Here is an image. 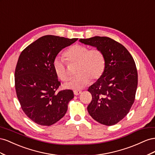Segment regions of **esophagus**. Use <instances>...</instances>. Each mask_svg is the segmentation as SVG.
Instances as JSON below:
<instances>
[{
  "label": "esophagus",
  "instance_id": "esophagus-1",
  "mask_svg": "<svg viewBox=\"0 0 155 155\" xmlns=\"http://www.w3.org/2000/svg\"><path fill=\"white\" fill-rule=\"evenodd\" d=\"M81 91H80V90H74V91H73V93H74V95H80L81 94Z\"/></svg>",
  "mask_w": 155,
  "mask_h": 155
}]
</instances>
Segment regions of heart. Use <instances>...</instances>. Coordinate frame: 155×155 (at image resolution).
Returning <instances> with one entry per match:
<instances>
[{
	"label": "heart",
	"instance_id": "obj_1",
	"mask_svg": "<svg viewBox=\"0 0 155 155\" xmlns=\"http://www.w3.org/2000/svg\"><path fill=\"white\" fill-rule=\"evenodd\" d=\"M63 56L68 64H77L76 74L77 76L64 85L65 88L79 90L98 80L104 73L105 58L102 51L86 46L75 44L68 48ZM52 68L59 79L63 82L68 81L69 75L63 59L58 56L53 60Z\"/></svg>",
	"mask_w": 155,
	"mask_h": 155
}]
</instances>
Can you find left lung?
Segmentation results:
<instances>
[{
	"label": "left lung",
	"instance_id": "obj_1",
	"mask_svg": "<svg viewBox=\"0 0 155 155\" xmlns=\"http://www.w3.org/2000/svg\"><path fill=\"white\" fill-rule=\"evenodd\" d=\"M79 41L101 51L105 58L103 74L87 90L92 95L88 113L101 124L114 125L134 103L138 86L134 60L124 46L110 38L95 36Z\"/></svg>",
	"mask_w": 155,
	"mask_h": 155
}]
</instances>
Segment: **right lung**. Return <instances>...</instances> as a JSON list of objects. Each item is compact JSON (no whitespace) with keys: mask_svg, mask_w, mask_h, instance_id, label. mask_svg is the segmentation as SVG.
I'll return each mask as SVG.
<instances>
[{"mask_svg":"<svg viewBox=\"0 0 155 155\" xmlns=\"http://www.w3.org/2000/svg\"><path fill=\"white\" fill-rule=\"evenodd\" d=\"M52 35L39 38L22 51L15 71L17 98L25 114L38 125L50 126L62 118L72 90L56 92L60 82L52 68L58 53L77 40Z\"/></svg>","mask_w":155,"mask_h":155,"instance_id":"1","label":"right lung"}]
</instances>
